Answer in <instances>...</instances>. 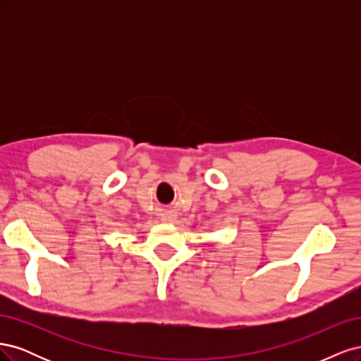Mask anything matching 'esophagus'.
Here are the masks:
<instances>
[{"label":"esophagus","mask_w":361,"mask_h":361,"mask_svg":"<svg viewBox=\"0 0 361 361\" xmlns=\"http://www.w3.org/2000/svg\"><path fill=\"white\" fill-rule=\"evenodd\" d=\"M164 220L169 221V223H171V221L174 220V214H169V215H166V218H164Z\"/></svg>","instance_id":"esophagus-1"}]
</instances>
